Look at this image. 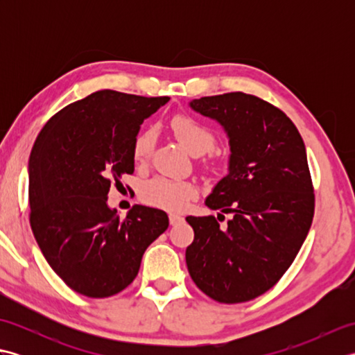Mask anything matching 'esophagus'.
<instances>
[{"instance_id":"34e87169","label":"esophagus","mask_w":355,"mask_h":355,"mask_svg":"<svg viewBox=\"0 0 355 355\" xmlns=\"http://www.w3.org/2000/svg\"><path fill=\"white\" fill-rule=\"evenodd\" d=\"M182 221H183V216L175 215V214H171V215H169V223H171V225H175V224L182 223Z\"/></svg>"}]
</instances>
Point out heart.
<instances>
[{"label":"heart","mask_w":355,"mask_h":355,"mask_svg":"<svg viewBox=\"0 0 355 355\" xmlns=\"http://www.w3.org/2000/svg\"><path fill=\"white\" fill-rule=\"evenodd\" d=\"M171 128L180 143L192 155H202L215 146V135L206 125L187 114H177L171 120ZM157 132L153 128L141 131L134 140L132 153L135 160L146 162L155 146ZM195 195V187L191 183L177 182L164 177H155L141 186L140 197L146 205L169 212H180L187 206Z\"/></svg>","instance_id":"heart-1"}]
</instances>
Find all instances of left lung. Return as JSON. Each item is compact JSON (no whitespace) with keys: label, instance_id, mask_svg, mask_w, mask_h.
<instances>
[{"label":"left lung","instance_id":"left-lung-1","mask_svg":"<svg viewBox=\"0 0 355 355\" xmlns=\"http://www.w3.org/2000/svg\"><path fill=\"white\" fill-rule=\"evenodd\" d=\"M189 107L216 120L229 137V173L206 206L233 218L224 227L214 215L186 218L195 233L187 270L216 302H247L284 276L311 227L314 189L304 140L285 112L252 94L207 96Z\"/></svg>","mask_w":355,"mask_h":355}]
</instances>
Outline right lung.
<instances>
[{
	"mask_svg": "<svg viewBox=\"0 0 355 355\" xmlns=\"http://www.w3.org/2000/svg\"><path fill=\"white\" fill-rule=\"evenodd\" d=\"M169 97L101 89L67 105L41 130L28 160L30 225L50 267L88 297H110L139 273L168 229L163 210L135 205L125 220L108 206L112 183L134 172L143 120Z\"/></svg>",
	"mask_w": 355,
	"mask_h": 355,
	"instance_id": "1",
	"label": "right lung"
}]
</instances>
